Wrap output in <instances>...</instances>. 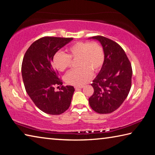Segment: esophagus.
Returning a JSON list of instances; mask_svg holds the SVG:
<instances>
[{"mask_svg": "<svg viewBox=\"0 0 155 155\" xmlns=\"http://www.w3.org/2000/svg\"><path fill=\"white\" fill-rule=\"evenodd\" d=\"M83 87V86H75V90H79V89L82 88Z\"/></svg>", "mask_w": 155, "mask_h": 155, "instance_id": "esophagus-1", "label": "esophagus"}]
</instances>
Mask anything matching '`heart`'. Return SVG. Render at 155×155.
Instances as JSON below:
<instances>
[{"mask_svg":"<svg viewBox=\"0 0 155 155\" xmlns=\"http://www.w3.org/2000/svg\"><path fill=\"white\" fill-rule=\"evenodd\" d=\"M67 54L57 51L53 58V64L60 71H64L71 65V60H77L78 69L71 70L66 75L69 84L82 86L91 79L94 72L102 67L105 61L103 48L97 42L78 41L66 49Z\"/></svg>","mask_w":155,"mask_h":155,"instance_id":"1","label":"heart"}]
</instances>
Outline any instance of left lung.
<instances>
[{
	"instance_id": "8db88e82",
	"label": "left lung",
	"mask_w": 155,
	"mask_h": 155,
	"mask_svg": "<svg viewBox=\"0 0 155 155\" xmlns=\"http://www.w3.org/2000/svg\"><path fill=\"white\" fill-rule=\"evenodd\" d=\"M91 39L101 43L105 61L91 86L94 93L88 102L94 112L110 114L123 104L131 87L132 67L128 57L117 43L103 36Z\"/></svg>"
}]
</instances>
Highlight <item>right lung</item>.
I'll use <instances>...</instances> for the list:
<instances>
[{"label": "right lung", "mask_w": 155, "mask_h": 155, "mask_svg": "<svg viewBox=\"0 0 155 155\" xmlns=\"http://www.w3.org/2000/svg\"><path fill=\"white\" fill-rule=\"evenodd\" d=\"M73 38L44 37L35 41L24 54L21 75L26 91L40 110L51 115H58L68 110L75 89L62 86L58 71L52 65L54 54ZM61 86L60 91L55 85Z\"/></svg>", "instance_id": "right-lung-1"}]
</instances>
